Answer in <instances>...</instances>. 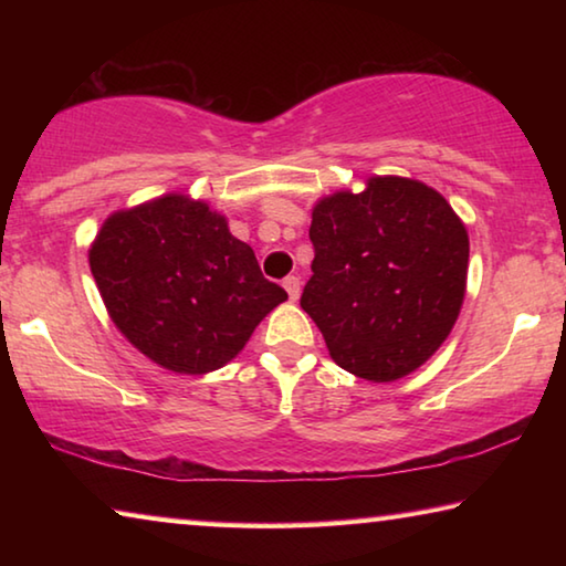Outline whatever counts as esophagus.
<instances>
[{"label":"esophagus","instance_id":"esophagus-1","mask_svg":"<svg viewBox=\"0 0 566 566\" xmlns=\"http://www.w3.org/2000/svg\"><path fill=\"white\" fill-rule=\"evenodd\" d=\"M284 290H286V294H290V300L292 302H296L300 300V292H302V284H300V276H286L284 280Z\"/></svg>","mask_w":566,"mask_h":566}]
</instances>
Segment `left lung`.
Masks as SVG:
<instances>
[{
  "instance_id": "obj_1",
  "label": "left lung",
  "mask_w": 566,
  "mask_h": 566,
  "mask_svg": "<svg viewBox=\"0 0 566 566\" xmlns=\"http://www.w3.org/2000/svg\"><path fill=\"white\" fill-rule=\"evenodd\" d=\"M312 276L302 310L332 359L369 381H395L442 347L467 290L469 237L437 189L371 177L312 209Z\"/></svg>"
}]
</instances>
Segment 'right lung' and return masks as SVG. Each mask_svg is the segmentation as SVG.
I'll return each mask as SVG.
<instances>
[{
    "instance_id": "obj_1",
    "label": "right lung",
    "mask_w": 566,
    "mask_h": 566,
    "mask_svg": "<svg viewBox=\"0 0 566 566\" xmlns=\"http://www.w3.org/2000/svg\"><path fill=\"white\" fill-rule=\"evenodd\" d=\"M90 266L117 329L177 375L224 367L286 300L227 219L187 195L114 212L92 242Z\"/></svg>"
}]
</instances>
